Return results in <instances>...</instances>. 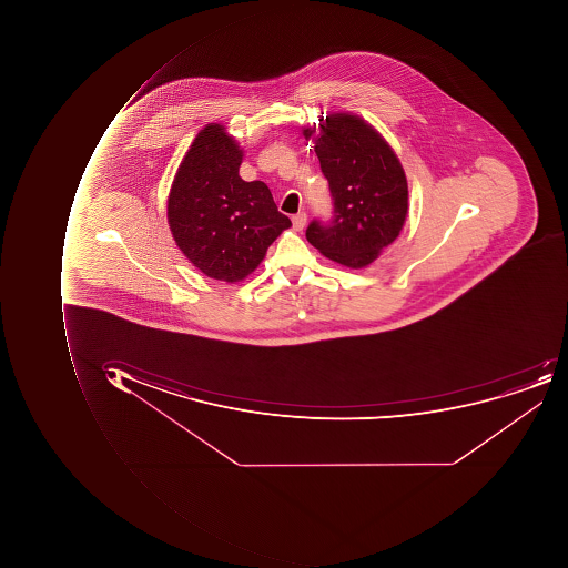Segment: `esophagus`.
I'll return each instance as SVG.
<instances>
[{
  "label": "esophagus",
  "mask_w": 568,
  "mask_h": 568,
  "mask_svg": "<svg viewBox=\"0 0 568 568\" xmlns=\"http://www.w3.org/2000/svg\"><path fill=\"white\" fill-rule=\"evenodd\" d=\"M292 222L295 231H304L305 223H307V215H305V213H297V215L292 216Z\"/></svg>",
  "instance_id": "obj_1"
}]
</instances>
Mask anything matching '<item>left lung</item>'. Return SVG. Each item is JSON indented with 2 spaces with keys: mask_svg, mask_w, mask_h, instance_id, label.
<instances>
[{
  "mask_svg": "<svg viewBox=\"0 0 568 568\" xmlns=\"http://www.w3.org/2000/svg\"><path fill=\"white\" fill-rule=\"evenodd\" d=\"M329 181L334 219L312 222L307 241L352 270L374 263L399 237L408 216V179L386 138L353 112H329L304 128Z\"/></svg>",
  "mask_w": 568,
  "mask_h": 568,
  "instance_id": "obj_1",
  "label": "left lung"
}]
</instances>
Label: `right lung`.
<instances>
[{
	"mask_svg": "<svg viewBox=\"0 0 568 568\" xmlns=\"http://www.w3.org/2000/svg\"><path fill=\"white\" fill-rule=\"evenodd\" d=\"M244 150L210 123L182 156L168 197L172 237L193 266L219 282L247 278L292 226L263 181L239 175Z\"/></svg>",
	"mask_w": 568,
	"mask_h": 568,
	"instance_id": "right-lung-1",
	"label": "right lung"
}]
</instances>
